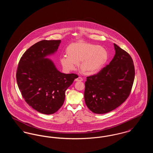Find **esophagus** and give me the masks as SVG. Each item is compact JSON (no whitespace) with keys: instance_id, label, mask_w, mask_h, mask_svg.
I'll return each mask as SVG.
<instances>
[{"instance_id":"1","label":"esophagus","mask_w":153,"mask_h":153,"mask_svg":"<svg viewBox=\"0 0 153 153\" xmlns=\"http://www.w3.org/2000/svg\"><path fill=\"white\" fill-rule=\"evenodd\" d=\"M82 80H83L82 78V77H79L78 78H77V79H75V81H82Z\"/></svg>"}]
</instances>
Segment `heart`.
<instances>
[{
	"instance_id": "obj_1",
	"label": "heart",
	"mask_w": 153,
	"mask_h": 153,
	"mask_svg": "<svg viewBox=\"0 0 153 153\" xmlns=\"http://www.w3.org/2000/svg\"><path fill=\"white\" fill-rule=\"evenodd\" d=\"M66 57L60 59L66 71H74L78 64L81 72L85 75L99 72L108 58V53L105 48L84 41L69 45L66 49Z\"/></svg>"
}]
</instances>
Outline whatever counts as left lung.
Here are the masks:
<instances>
[{
    "label": "left lung",
    "mask_w": 153,
    "mask_h": 153,
    "mask_svg": "<svg viewBox=\"0 0 153 153\" xmlns=\"http://www.w3.org/2000/svg\"><path fill=\"white\" fill-rule=\"evenodd\" d=\"M115 54L108 65L85 82L84 99L88 108L97 114L117 108L130 94L135 68L130 55L114 44Z\"/></svg>",
    "instance_id": "8db88e82"
}]
</instances>
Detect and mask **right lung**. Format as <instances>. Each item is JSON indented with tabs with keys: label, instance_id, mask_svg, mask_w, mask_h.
Listing matches in <instances>:
<instances>
[{
	"label": "right lung",
	"instance_id": "1",
	"mask_svg": "<svg viewBox=\"0 0 153 153\" xmlns=\"http://www.w3.org/2000/svg\"><path fill=\"white\" fill-rule=\"evenodd\" d=\"M60 40H42L31 46L18 63L16 78L22 97L38 112L50 115L63 105L65 91L76 74L61 73L47 56L58 49Z\"/></svg>",
	"mask_w": 153,
	"mask_h": 153
}]
</instances>
